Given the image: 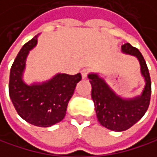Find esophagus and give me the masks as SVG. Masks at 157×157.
<instances>
[{
  "label": "esophagus",
  "mask_w": 157,
  "mask_h": 157,
  "mask_svg": "<svg viewBox=\"0 0 157 157\" xmlns=\"http://www.w3.org/2000/svg\"><path fill=\"white\" fill-rule=\"evenodd\" d=\"M88 72H89V70L88 69H83L81 71V74H82V78H83V79H86V78L87 77Z\"/></svg>",
  "instance_id": "1"
}]
</instances>
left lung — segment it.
Masks as SVG:
<instances>
[{
  "label": "left lung",
  "mask_w": 157,
  "mask_h": 157,
  "mask_svg": "<svg viewBox=\"0 0 157 157\" xmlns=\"http://www.w3.org/2000/svg\"><path fill=\"white\" fill-rule=\"evenodd\" d=\"M121 51L137 58L145 86L141 96L123 98L117 95L98 73H89L91 97L99 123L114 132L126 131L139 121L148 109L151 98V78L142 53L130 43L121 46Z\"/></svg>",
  "instance_id": "8db88e82"
}]
</instances>
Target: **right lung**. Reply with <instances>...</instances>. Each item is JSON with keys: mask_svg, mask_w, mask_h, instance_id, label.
I'll return each instance as SVG.
<instances>
[{"mask_svg": "<svg viewBox=\"0 0 157 157\" xmlns=\"http://www.w3.org/2000/svg\"><path fill=\"white\" fill-rule=\"evenodd\" d=\"M36 43L37 36L25 43L17 54L10 71L9 95L23 120L37 127H49L65 117L69 100L82 76L81 73H58L41 84H25L23 80L25 60Z\"/></svg>", "mask_w": 157, "mask_h": 157, "instance_id": "right-lung-1", "label": "right lung"}]
</instances>
